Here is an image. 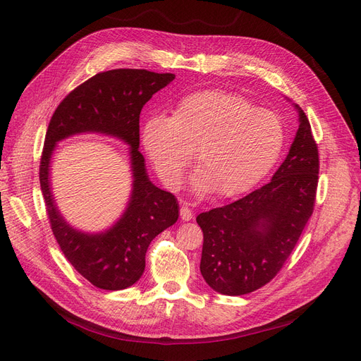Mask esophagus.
<instances>
[{
	"instance_id": "1",
	"label": "esophagus",
	"mask_w": 361,
	"mask_h": 361,
	"mask_svg": "<svg viewBox=\"0 0 361 361\" xmlns=\"http://www.w3.org/2000/svg\"><path fill=\"white\" fill-rule=\"evenodd\" d=\"M180 216H181V219H183V221H190V219L193 218V212H192L190 207L187 206V203L181 206V209H180Z\"/></svg>"
}]
</instances>
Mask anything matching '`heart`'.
Segmentation results:
<instances>
[{"mask_svg": "<svg viewBox=\"0 0 361 361\" xmlns=\"http://www.w3.org/2000/svg\"><path fill=\"white\" fill-rule=\"evenodd\" d=\"M140 143L158 176L178 188L196 154L193 187L233 197L255 187L274 168L286 143L281 118L240 94L199 90L183 97L169 117L149 118Z\"/></svg>", "mask_w": 361, "mask_h": 361, "instance_id": "heart-1", "label": "heart"}]
</instances>
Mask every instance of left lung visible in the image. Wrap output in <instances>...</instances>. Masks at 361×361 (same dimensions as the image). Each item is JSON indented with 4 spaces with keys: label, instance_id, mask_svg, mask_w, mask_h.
I'll use <instances>...</instances> for the list:
<instances>
[{
    "label": "left lung",
    "instance_id": "1",
    "mask_svg": "<svg viewBox=\"0 0 361 361\" xmlns=\"http://www.w3.org/2000/svg\"><path fill=\"white\" fill-rule=\"evenodd\" d=\"M288 155L272 180L230 204L200 214V272L225 295L253 293L282 269L310 219L319 181V150L305 111Z\"/></svg>",
    "mask_w": 361,
    "mask_h": 361
}]
</instances>
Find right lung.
Masks as SVG:
<instances>
[{
  "mask_svg": "<svg viewBox=\"0 0 361 361\" xmlns=\"http://www.w3.org/2000/svg\"><path fill=\"white\" fill-rule=\"evenodd\" d=\"M174 79L171 73L139 68L102 71L71 90L51 117L39 165L51 230L73 268L101 290H124L137 282L145 271L150 241L178 219L177 199L149 181L139 150L142 108ZM83 130L105 132L128 142L135 178L122 219L106 233L93 236L73 231L62 219L49 187V162L54 143Z\"/></svg>",
  "mask_w": 361,
  "mask_h": 361,
  "instance_id": "add662e5",
  "label": "right lung"
}]
</instances>
